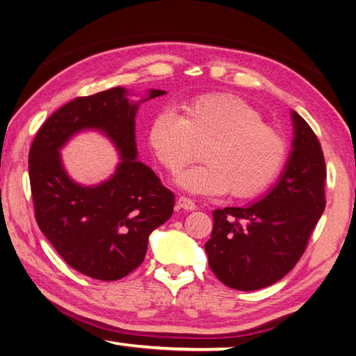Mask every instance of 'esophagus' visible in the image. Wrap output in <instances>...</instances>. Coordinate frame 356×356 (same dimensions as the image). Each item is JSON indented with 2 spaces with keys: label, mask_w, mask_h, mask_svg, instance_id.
<instances>
[{
  "label": "esophagus",
  "mask_w": 356,
  "mask_h": 356,
  "mask_svg": "<svg viewBox=\"0 0 356 356\" xmlns=\"http://www.w3.org/2000/svg\"><path fill=\"white\" fill-rule=\"evenodd\" d=\"M177 207H179V209H182V210H186V211L196 210L195 200H191V199L185 197V196H180V197L177 199Z\"/></svg>",
  "instance_id": "esophagus-1"
}]
</instances>
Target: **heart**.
Wrapping results in <instances>:
<instances>
[{"label":"heart","instance_id":"1","mask_svg":"<svg viewBox=\"0 0 356 356\" xmlns=\"http://www.w3.org/2000/svg\"><path fill=\"white\" fill-rule=\"evenodd\" d=\"M147 146L168 172L193 160L202 165L180 172L176 184L191 195L236 199L260 195L279 176L286 160L283 135L263 122L261 113L230 95L202 96L182 107V115L159 113L147 127Z\"/></svg>","mask_w":356,"mask_h":356}]
</instances>
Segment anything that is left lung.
I'll return each instance as SVG.
<instances>
[{"label": "left lung", "mask_w": 356, "mask_h": 356, "mask_svg": "<svg viewBox=\"0 0 356 356\" xmlns=\"http://www.w3.org/2000/svg\"><path fill=\"white\" fill-rule=\"evenodd\" d=\"M293 149L280 179L266 195L245 207L213 211L209 264L225 286L266 288L299 261L325 209L327 179L322 147L313 129L291 111Z\"/></svg>", "instance_id": "1"}]
</instances>
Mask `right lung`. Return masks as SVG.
Returning a JSON list of instances; mask_svg holds the SVG:
<instances>
[{"mask_svg":"<svg viewBox=\"0 0 356 356\" xmlns=\"http://www.w3.org/2000/svg\"><path fill=\"white\" fill-rule=\"evenodd\" d=\"M137 102L115 87L70 101L38 129L29 151V180L42 234L71 268L96 280H120L145 260L149 235L171 218L174 195L149 166L137 160ZM98 130L111 139L122 161L98 186L74 183L60 149L76 133Z\"/></svg>","mask_w":356,"mask_h":356,"instance_id":"obj_1","label":"right lung"}]
</instances>
